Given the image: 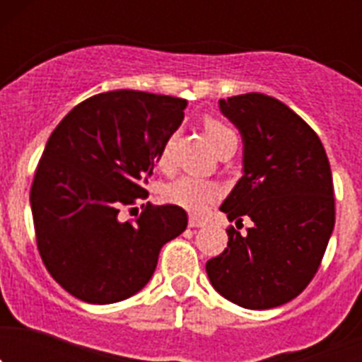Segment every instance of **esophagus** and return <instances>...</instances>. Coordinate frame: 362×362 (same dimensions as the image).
Returning <instances> with one entry per match:
<instances>
[{
	"mask_svg": "<svg viewBox=\"0 0 362 362\" xmlns=\"http://www.w3.org/2000/svg\"><path fill=\"white\" fill-rule=\"evenodd\" d=\"M206 225H209V221L203 219V217L199 216L188 217V226H190V228H201V226H206Z\"/></svg>",
	"mask_w": 362,
	"mask_h": 362,
	"instance_id": "obj_1",
	"label": "esophagus"
}]
</instances>
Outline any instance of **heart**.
Returning a JSON list of instances; mask_svg holds the SVG:
<instances>
[{"label": "heart", "instance_id": "1", "mask_svg": "<svg viewBox=\"0 0 362 362\" xmlns=\"http://www.w3.org/2000/svg\"><path fill=\"white\" fill-rule=\"evenodd\" d=\"M203 129L216 150H219L232 137H238L232 127H228L223 121L216 119V117H206L203 121ZM172 143H174V136L168 137L163 143L161 150H159L158 163L161 166H166L170 163ZM165 197L166 201H170L172 204H177V206L188 210V212L201 214L209 209L210 204H214L219 199L221 188L217 183L206 181V179L179 177L175 179L174 183H170L165 188Z\"/></svg>", "mask_w": 362, "mask_h": 362}]
</instances>
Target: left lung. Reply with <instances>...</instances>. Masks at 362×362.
I'll return each instance as SVG.
<instances>
[{
  "mask_svg": "<svg viewBox=\"0 0 362 362\" xmlns=\"http://www.w3.org/2000/svg\"><path fill=\"white\" fill-rule=\"evenodd\" d=\"M221 112L239 129L245 175L221 210L228 246L206 263L214 288L243 308L267 310L299 296L321 267L335 223L330 163L317 134L270 95H232Z\"/></svg>",
  "mask_w": 362,
  "mask_h": 362,
  "instance_id": "obj_1",
  "label": "left lung"
}]
</instances>
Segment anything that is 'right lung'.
<instances>
[{"instance_id": "add662e5", "label": "right lung", "mask_w": 362, "mask_h": 362, "mask_svg": "<svg viewBox=\"0 0 362 362\" xmlns=\"http://www.w3.org/2000/svg\"><path fill=\"white\" fill-rule=\"evenodd\" d=\"M187 101L139 90L85 99L54 129L30 188L36 243L50 276L74 297L110 305L145 286L163 245L187 228L177 204H141L163 143Z\"/></svg>"}]
</instances>
